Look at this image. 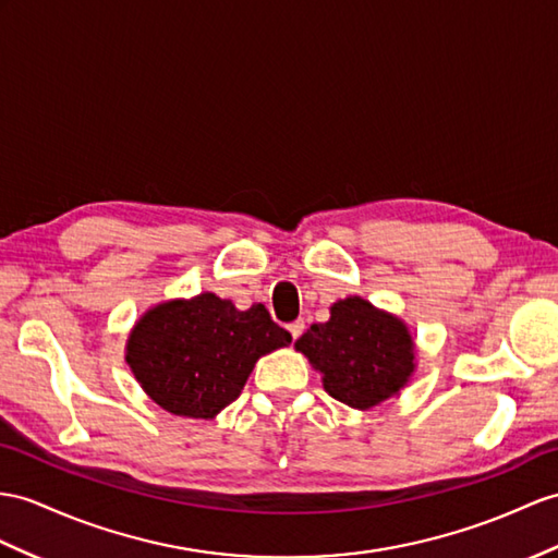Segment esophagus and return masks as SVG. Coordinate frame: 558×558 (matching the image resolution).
I'll return each mask as SVG.
<instances>
[{
    "label": "esophagus",
    "instance_id": "obj_1",
    "mask_svg": "<svg viewBox=\"0 0 558 558\" xmlns=\"http://www.w3.org/2000/svg\"><path fill=\"white\" fill-rule=\"evenodd\" d=\"M289 331H291V336H293V341H298V338H301L303 331H305V322L298 319V322L289 324Z\"/></svg>",
    "mask_w": 558,
    "mask_h": 558
}]
</instances>
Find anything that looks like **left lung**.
I'll list each match as a JSON object with an SVG mask.
<instances>
[{
  "mask_svg": "<svg viewBox=\"0 0 558 558\" xmlns=\"http://www.w3.org/2000/svg\"><path fill=\"white\" fill-rule=\"evenodd\" d=\"M295 348L324 374L326 392L357 410L396 396L414 372L407 326L357 295L333 303L331 319L312 324Z\"/></svg>",
  "mask_w": 558,
  "mask_h": 558,
  "instance_id": "obj_1",
  "label": "left lung"
}]
</instances>
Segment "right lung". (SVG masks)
I'll list each match as a JSON object with an SVG mask.
<instances>
[{
  "label": "right lung",
  "mask_w": 558,
  "mask_h": 558,
  "mask_svg": "<svg viewBox=\"0 0 558 558\" xmlns=\"http://www.w3.org/2000/svg\"><path fill=\"white\" fill-rule=\"evenodd\" d=\"M289 343L265 305L241 312L201 293L148 310L130 333L128 364L162 410L213 418L239 398L257 360Z\"/></svg>",
  "instance_id": "1"
}]
</instances>
